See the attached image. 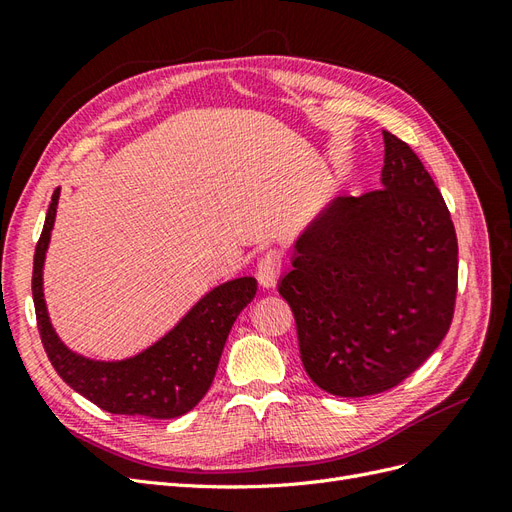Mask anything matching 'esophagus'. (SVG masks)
<instances>
[{"label": "esophagus", "instance_id": "1", "mask_svg": "<svg viewBox=\"0 0 512 512\" xmlns=\"http://www.w3.org/2000/svg\"><path fill=\"white\" fill-rule=\"evenodd\" d=\"M282 262L284 258L277 250H269L260 256L256 265V277L262 288H273L277 284V277H280V271H282Z\"/></svg>", "mask_w": 512, "mask_h": 512}]
</instances>
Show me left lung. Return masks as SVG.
Returning <instances> with one entry per match:
<instances>
[{"instance_id":"1","label":"left lung","mask_w":512,"mask_h":512,"mask_svg":"<svg viewBox=\"0 0 512 512\" xmlns=\"http://www.w3.org/2000/svg\"><path fill=\"white\" fill-rule=\"evenodd\" d=\"M384 136L382 190L337 196L294 241L280 290L322 391L393 389L440 346L457 294V235L423 162Z\"/></svg>"}]
</instances>
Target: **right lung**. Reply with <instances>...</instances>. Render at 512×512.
Here are the masks:
<instances>
[{
  "label": "right lung",
  "instance_id": "right-lung-1",
  "mask_svg": "<svg viewBox=\"0 0 512 512\" xmlns=\"http://www.w3.org/2000/svg\"><path fill=\"white\" fill-rule=\"evenodd\" d=\"M57 203L59 188L46 211L32 277L38 331L55 371L76 393L111 414L175 418L190 412L209 391L232 324L254 299L256 280L245 275L211 288L158 342L128 359H87L61 342L44 301L42 273Z\"/></svg>",
  "mask_w": 512,
  "mask_h": 512
}]
</instances>
